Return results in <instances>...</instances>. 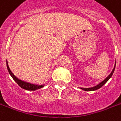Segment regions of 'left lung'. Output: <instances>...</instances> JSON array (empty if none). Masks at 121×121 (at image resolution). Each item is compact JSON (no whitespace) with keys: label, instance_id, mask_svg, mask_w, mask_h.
Masks as SVG:
<instances>
[{"label":"left lung","instance_id":"obj_1","mask_svg":"<svg viewBox=\"0 0 121 121\" xmlns=\"http://www.w3.org/2000/svg\"><path fill=\"white\" fill-rule=\"evenodd\" d=\"M115 67H116V64H115V66H114V68L113 70L112 71V72L111 73V74L109 75L108 77L106 78V79L104 80V81H103L101 83H99V84H98L97 86H95V87H93V88H81L82 89H83V90H84V91H95V90H96V89H99L101 87H102V86L104 85V84H105V83H106L107 81H108L109 79H110V78L111 77L112 75V74H113L114 71V69H115Z\"/></svg>","mask_w":121,"mask_h":121}]
</instances>
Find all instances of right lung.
Masks as SVG:
<instances>
[{"instance_id":"right-lung-1","label":"right lung","mask_w":121,"mask_h":121,"mask_svg":"<svg viewBox=\"0 0 121 121\" xmlns=\"http://www.w3.org/2000/svg\"><path fill=\"white\" fill-rule=\"evenodd\" d=\"M7 69L8 71H9V72L10 74L11 75V76L12 77L13 80H14V81H15V82H16L22 88H23V89H26V90H29V91H35V90H37V89L43 88L44 86V85H37V84H30V83H26V82H25V81H21V80L18 79L16 76H15L14 74H13L11 71H10L9 67V65H8L7 61Z\"/></svg>"}]
</instances>
